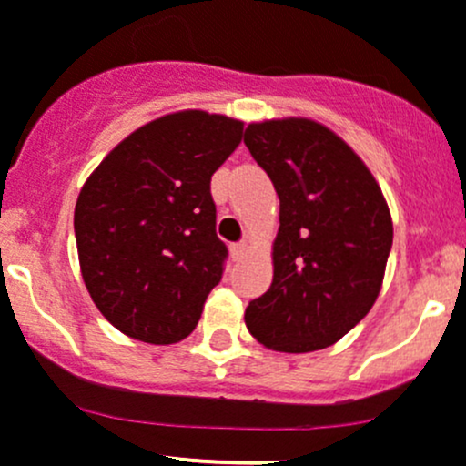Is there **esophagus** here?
I'll use <instances>...</instances> for the list:
<instances>
[{
    "label": "esophagus",
    "instance_id": "34e87169",
    "mask_svg": "<svg viewBox=\"0 0 466 466\" xmlns=\"http://www.w3.org/2000/svg\"><path fill=\"white\" fill-rule=\"evenodd\" d=\"M229 249H232V257H234V258H241V257H243V254H246V252H248V241H241V243H234V246H232V248H229Z\"/></svg>",
    "mask_w": 466,
    "mask_h": 466
}]
</instances>
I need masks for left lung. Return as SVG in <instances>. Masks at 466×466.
Segmentation results:
<instances>
[{"label":"left lung","mask_w":466,"mask_h":466,"mask_svg":"<svg viewBox=\"0 0 466 466\" xmlns=\"http://www.w3.org/2000/svg\"><path fill=\"white\" fill-rule=\"evenodd\" d=\"M243 143L279 196L274 277L246 323L263 346H332L373 308L393 246L389 205L339 136L306 117L248 125Z\"/></svg>","instance_id":"8db88e82"}]
</instances>
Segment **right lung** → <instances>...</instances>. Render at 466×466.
<instances>
[{
    "label": "right lung",
    "mask_w": 466,
    "mask_h": 466,
    "mask_svg": "<svg viewBox=\"0 0 466 466\" xmlns=\"http://www.w3.org/2000/svg\"><path fill=\"white\" fill-rule=\"evenodd\" d=\"M241 136L232 117L163 116L127 136L85 183L73 217L82 279L120 332L165 346L196 328L228 258L209 180Z\"/></svg>",
    "instance_id": "add662e5"
}]
</instances>
